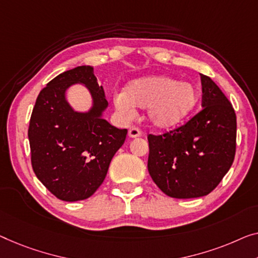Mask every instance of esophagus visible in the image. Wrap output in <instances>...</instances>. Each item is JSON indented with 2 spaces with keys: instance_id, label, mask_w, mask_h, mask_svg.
Segmentation results:
<instances>
[{
  "instance_id": "1",
  "label": "esophagus",
  "mask_w": 258,
  "mask_h": 258,
  "mask_svg": "<svg viewBox=\"0 0 258 258\" xmlns=\"http://www.w3.org/2000/svg\"><path fill=\"white\" fill-rule=\"evenodd\" d=\"M141 136V131L137 127H131L128 130V137L130 138H138Z\"/></svg>"
}]
</instances>
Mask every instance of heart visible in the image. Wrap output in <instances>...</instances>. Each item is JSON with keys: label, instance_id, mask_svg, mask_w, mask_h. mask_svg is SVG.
<instances>
[{"label": "heart", "instance_id": "b5f03b06", "mask_svg": "<svg viewBox=\"0 0 258 258\" xmlns=\"http://www.w3.org/2000/svg\"><path fill=\"white\" fill-rule=\"evenodd\" d=\"M199 101V91L189 82H178L167 76H151L134 80L124 92L114 95L117 109L126 114L133 107L147 110L152 127L170 131L189 118Z\"/></svg>", "mask_w": 258, "mask_h": 258}]
</instances>
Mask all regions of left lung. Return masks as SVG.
Returning <instances> with one entry per match:
<instances>
[{
  "mask_svg": "<svg viewBox=\"0 0 258 258\" xmlns=\"http://www.w3.org/2000/svg\"><path fill=\"white\" fill-rule=\"evenodd\" d=\"M201 112L169 133L148 136L149 175L172 198L209 195L227 174L235 156V111L209 76L201 74Z\"/></svg>",
  "mask_w": 258,
  "mask_h": 258,
  "instance_id": "1",
  "label": "left lung"
}]
</instances>
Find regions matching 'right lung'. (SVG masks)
<instances>
[{"instance_id": "obj_1", "label": "right lung", "mask_w": 258, "mask_h": 258, "mask_svg": "<svg viewBox=\"0 0 258 258\" xmlns=\"http://www.w3.org/2000/svg\"><path fill=\"white\" fill-rule=\"evenodd\" d=\"M78 83L93 99L86 113L73 109L66 98L67 90ZM107 105L91 66L61 73L38 95L28 133L31 163L38 179L61 201H83L94 195L125 142L127 130L103 118Z\"/></svg>"}]
</instances>
